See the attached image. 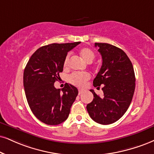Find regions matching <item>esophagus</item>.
<instances>
[{
  "instance_id": "34e87169",
  "label": "esophagus",
  "mask_w": 154,
  "mask_h": 154,
  "mask_svg": "<svg viewBox=\"0 0 154 154\" xmlns=\"http://www.w3.org/2000/svg\"><path fill=\"white\" fill-rule=\"evenodd\" d=\"M83 92V90H81V89H79V95L82 94Z\"/></svg>"
}]
</instances>
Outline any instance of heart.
<instances>
[{"label": "heart", "instance_id": "1", "mask_svg": "<svg viewBox=\"0 0 154 154\" xmlns=\"http://www.w3.org/2000/svg\"><path fill=\"white\" fill-rule=\"evenodd\" d=\"M80 55L85 61L91 63L95 58V54L91 49L88 48H83L81 49ZM71 55L68 54L66 55L63 63V68L67 69L70 63ZM90 75L88 73H73L68 76V81L71 84L78 87H83L87 81L90 79Z\"/></svg>", "mask_w": 154, "mask_h": 154}]
</instances>
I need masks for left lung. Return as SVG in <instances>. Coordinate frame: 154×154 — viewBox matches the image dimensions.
Returning a JSON list of instances; mask_svg holds the SVG:
<instances>
[{"instance_id": "obj_1", "label": "left lung", "mask_w": 154, "mask_h": 154, "mask_svg": "<svg viewBox=\"0 0 154 154\" xmlns=\"http://www.w3.org/2000/svg\"><path fill=\"white\" fill-rule=\"evenodd\" d=\"M102 56V66L94 80V86L102 88L103 96L94 90V100L86 106L96 123L111 124L123 116L129 107L135 91V73L132 63L121 48L109 43H96Z\"/></svg>"}]
</instances>
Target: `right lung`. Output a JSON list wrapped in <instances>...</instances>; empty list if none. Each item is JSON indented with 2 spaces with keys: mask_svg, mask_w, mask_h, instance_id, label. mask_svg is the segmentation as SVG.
Returning a JSON list of instances; mask_svg holds the SVG:
<instances>
[{
  "mask_svg": "<svg viewBox=\"0 0 154 154\" xmlns=\"http://www.w3.org/2000/svg\"><path fill=\"white\" fill-rule=\"evenodd\" d=\"M81 42L52 43L41 47L32 55L23 73V86L29 107L38 120L58 125L68 119L79 91L66 83L57 89L54 83L63 71L68 51Z\"/></svg>",
  "mask_w": 154,
  "mask_h": 154,
  "instance_id": "add662e5",
  "label": "right lung"
}]
</instances>
